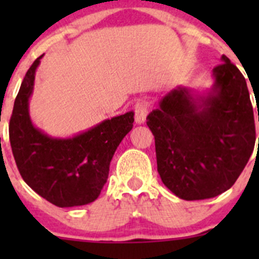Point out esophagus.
<instances>
[{
    "mask_svg": "<svg viewBox=\"0 0 259 259\" xmlns=\"http://www.w3.org/2000/svg\"><path fill=\"white\" fill-rule=\"evenodd\" d=\"M134 113H135V122L137 124H143L145 122L146 116L149 113V104L145 100H140L135 104L134 106Z\"/></svg>",
    "mask_w": 259,
    "mask_h": 259,
    "instance_id": "1",
    "label": "esophagus"
}]
</instances>
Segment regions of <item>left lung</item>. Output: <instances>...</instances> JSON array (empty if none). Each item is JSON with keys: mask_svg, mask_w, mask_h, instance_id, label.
Returning <instances> with one entry per match:
<instances>
[{"mask_svg": "<svg viewBox=\"0 0 259 259\" xmlns=\"http://www.w3.org/2000/svg\"><path fill=\"white\" fill-rule=\"evenodd\" d=\"M213 79L203 95L185 86L173 89L146 117L159 176L180 199H208L228 190L254 149V116L244 76L223 55Z\"/></svg>", "mask_w": 259, "mask_h": 259, "instance_id": "8db88e82", "label": "left lung"}]
</instances>
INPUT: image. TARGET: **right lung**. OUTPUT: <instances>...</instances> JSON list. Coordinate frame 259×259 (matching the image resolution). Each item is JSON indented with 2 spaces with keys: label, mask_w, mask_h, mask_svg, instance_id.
<instances>
[{
  "label": "right lung",
  "mask_w": 259,
  "mask_h": 259,
  "mask_svg": "<svg viewBox=\"0 0 259 259\" xmlns=\"http://www.w3.org/2000/svg\"><path fill=\"white\" fill-rule=\"evenodd\" d=\"M44 55L21 83L10 120V143L26 184L60 208L94 202L109 177L115 150L133 129L134 111L106 119L71 138H52L32 124L28 101Z\"/></svg>",
  "instance_id": "obj_1"
}]
</instances>
